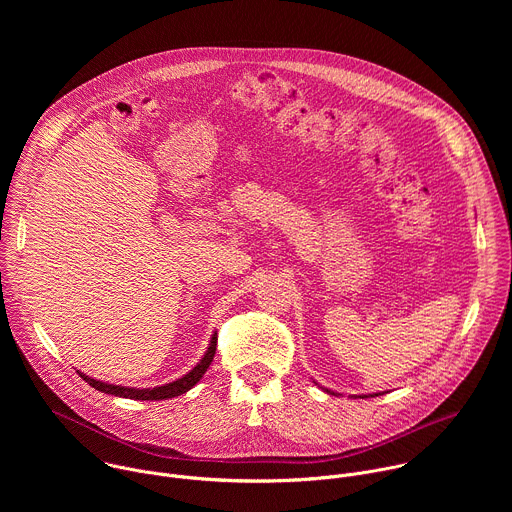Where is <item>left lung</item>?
Listing matches in <instances>:
<instances>
[{"instance_id": "left-lung-1", "label": "left lung", "mask_w": 512, "mask_h": 512, "mask_svg": "<svg viewBox=\"0 0 512 512\" xmlns=\"http://www.w3.org/2000/svg\"><path fill=\"white\" fill-rule=\"evenodd\" d=\"M328 393H330V391H328ZM332 395H334V393H332ZM377 395H379V393H377ZM377 395H371V397H377Z\"/></svg>"}]
</instances>
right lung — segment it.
<instances>
[{"mask_svg": "<svg viewBox=\"0 0 512 512\" xmlns=\"http://www.w3.org/2000/svg\"><path fill=\"white\" fill-rule=\"evenodd\" d=\"M214 352H216V334L210 338V344H208V350L204 352L202 360L196 364V367L184 375L182 379L174 381V383H168V385H162V387H154V389H133V387H121V385H109V383H103V381H97V379H91L83 373H79L83 377V381H87L93 389L101 391V393H107V395H115V397H123V399H135V401H162V399H172V397H178V395H184L186 391H190L206 373V369L210 367V362L214 358Z\"/></svg>", "mask_w": 512, "mask_h": 512, "instance_id": "right-lung-1", "label": "right lung"}]
</instances>
